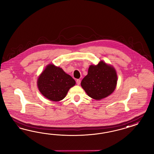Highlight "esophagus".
I'll list each match as a JSON object with an SVG mask.
<instances>
[{
  "label": "esophagus",
  "mask_w": 154,
  "mask_h": 154,
  "mask_svg": "<svg viewBox=\"0 0 154 154\" xmlns=\"http://www.w3.org/2000/svg\"><path fill=\"white\" fill-rule=\"evenodd\" d=\"M76 83H77V84L78 85H79L80 84H81V79H77V81H76Z\"/></svg>",
  "instance_id": "1"
}]
</instances>
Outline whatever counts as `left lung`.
<instances>
[{"instance_id":"left-lung-1","label":"left lung","mask_w":154,"mask_h":154,"mask_svg":"<svg viewBox=\"0 0 154 154\" xmlns=\"http://www.w3.org/2000/svg\"><path fill=\"white\" fill-rule=\"evenodd\" d=\"M117 76L115 69L103 61L89 66L88 73L81 85L90 97L100 100L107 97L116 87Z\"/></svg>"}]
</instances>
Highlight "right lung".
<instances>
[{
  "label": "right lung",
  "mask_w": 154,
  "mask_h": 154,
  "mask_svg": "<svg viewBox=\"0 0 154 154\" xmlns=\"http://www.w3.org/2000/svg\"><path fill=\"white\" fill-rule=\"evenodd\" d=\"M75 81L62 68L51 64L39 76L38 88L41 93L48 99L59 102L66 97L69 90L75 86Z\"/></svg>",
  "instance_id": "1"
}]
</instances>
